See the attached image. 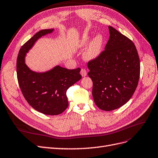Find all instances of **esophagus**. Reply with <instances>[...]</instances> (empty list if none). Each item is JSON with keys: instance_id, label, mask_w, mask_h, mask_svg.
<instances>
[{"instance_id": "1", "label": "esophagus", "mask_w": 158, "mask_h": 158, "mask_svg": "<svg viewBox=\"0 0 158 158\" xmlns=\"http://www.w3.org/2000/svg\"><path fill=\"white\" fill-rule=\"evenodd\" d=\"M81 75H82V77H85L87 75V72L85 69H81Z\"/></svg>"}]
</instances>
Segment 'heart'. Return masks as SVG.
<instances>
[{
    "label": "heart",
    "mask_w": 158,
    "mask_h": 158,
    "mask_svg": "<svg viewBox=\"0 0 158 158\" xmlns=\"http://www.w3.org/2000/svg\"><path fill=\"white\" fill-rule=\"evenodd\" d=\"M90 40L91 36L89 35H84L77 44V48L79 49H83L89 45L83 54L84 58L87 61H93L98 59L102 55L103 51L104 39L101 34H98L91 41Z\"/></svg>",
    "instance_id": "heart-1"
}]
</instances>
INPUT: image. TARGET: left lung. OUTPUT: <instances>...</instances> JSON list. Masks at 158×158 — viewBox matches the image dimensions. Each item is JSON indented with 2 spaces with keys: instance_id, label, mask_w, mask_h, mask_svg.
Masks as SVG:
<instances>
[{
  "instance_id": "left-lung-1",
  "label": "left lung",
  "mask_w": 158,
  "mask_h": 158,
  "mask_svg": "<svg viewBox=\"0 0 158 158\" xmlns=\"http://www.w3.org/2000/svg\"><path fill=\"white\" fill-rule=\"evenodd\" d=\"M110 36L98 59L88 63L96 106L110 111L124 106L135 92L140 75V60L131 40L109 26Z\"/></svg>"
}]
</instances>
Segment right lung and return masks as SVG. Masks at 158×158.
I'll list each match as a JSON object with an SVG mask.
<instances>
[{"mask_svg":"<svg viewBox=\"0 0 158 158\" xmlns=\"http://www.w3.org/2000/svg\"><path fill=\"white\" fill-rule=\"evenodd\" d=\"M54 31L45 29L23 45L17 59V75L21 90L30 106L38 112L47 115H57L68 106L66 91L81 79V69H68L59 65L44 72H36L29 68L25 57L37 40Z\"/></svg>","mask_w":158,"mask_h":158,"instance_id":"1","label":"right lung"}]
</instances>
